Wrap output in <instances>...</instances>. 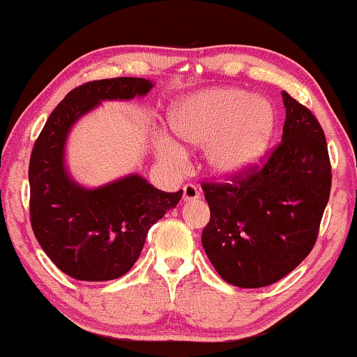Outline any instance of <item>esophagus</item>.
Masks as SVG:
<instances>
[{
  "instance_id": "34e87169",
  "label": "esophagus",
  "mask_w": 357,
  "mask_h": 357,
  "mask_svg": "<svg viewBox=\"0 0 357 357\" xmlns=\"http://www.w3.org/2000/svg\"><path fill=\"white\" fill-rule=\"evenodd\" d=\"M199 196H201V192L195 186V184H186V186L183 188V199L186 201V203H190V201L199 199Z\"/></svg>"
}]
</instances>
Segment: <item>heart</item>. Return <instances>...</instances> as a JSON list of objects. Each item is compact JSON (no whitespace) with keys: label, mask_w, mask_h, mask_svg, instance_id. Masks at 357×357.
I'll return each mask as SVG.
<instances>
[{"label":"heart","mask_w":357,"mask_h":357,"mask_svg":"<svg viewBox=\"0 0 357 357\" xmlns=\"http://www.w3.org/2000/svg\"><path fill=\"white\" fill-rule=\"evenodd\" d=\"M169 128L184 143L204 148L209 169L221 178H238L263 161L271 144L276 114L266 100L238 88L195 93L176 101ZM161 153L183 160L184 149L171 137H161Z\"/></svg>","instance_id":"1"}]
</instances>
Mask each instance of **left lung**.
Here are the masks:
<instances>
[{"label":"left lung","instance_id":"1","mask_svg":"<svg viewBox=\"0 0 357 357\" xmlns=\"http://www.w3.org/2000/svg\"><path fill=\"white\" fill-rule=\"evenodd\" d=\"M281 143L263 166L203 183L211 218L203 248L218 274L239 287H264L287 276L311 252L331 192L324 131L306 106L282 91Z\"/></svg>","mask_w":357,"mask_h":357}]
</instances>
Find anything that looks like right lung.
I'll list each match as a JSON object with an SVG mask.
<instances>
[{
  "instance_id": "1",
  "label": "right lung",
  "mask_w": 357,
  "mask_h": 357,
  "mask_svg": "<svg viewBox=\"0 0 357 357\" xmlns=\"http://www.w3.org/2000/svg\"><path fill=\"white\" fill-rule=\"evenodd\" d=\"M144 78L89 81L56 106L29 160V216L43 251L78 281H111L132 268L154 222L176 208L183 191L165 192L139 174L86 190L64 166L68 132L81 116L106 100L144 96Z\"/></svg>"
}]
</instances>
